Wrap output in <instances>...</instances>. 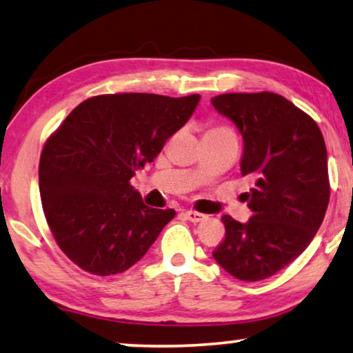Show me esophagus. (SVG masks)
I'll list each match as a JSON object with an SVG mask.
<instances>
[{
	"label": "esophagus",
	"instance_id": "esophagus-1",
	"mask_svg": "<svg viewBox=\"0 0 353 353\" xmlns=\"http://www.w3.org/2000/svg\"><path fill=\"white\" fill-rule=\"evenodd\" d=\"M183 215H185L187 220H190V222H193V223H198V222H201V220L206 219V215L201 212H196V210H185Z\"/></svg>",
	"mask_w": 353,
	"mask_h": 353
}]
</instances>
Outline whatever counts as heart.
<instances>
[{"label": "heart", "mask_w": 353, "mask_h": 353, "mask_svg": "<svg viewBox=\"0 0 353 353\" xmlns=\"http://www.w3.org/2000/svg\"><path fill=\"white\" fill-rule=\"evenodd\" d=\"M206 133H233V131L223 125H214V126H210Z\"/></svg>", "instance_id": "b5f03b06"}]
</instances>
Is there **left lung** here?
<instances>
[{
	"label": "left lung",
	"mask_w": 353,
	"mask_h": 353,
	"mask_svg": "<svg viewBox=\"0 0 353 353\" xmlns=\"http://www.w3.org/2000/svg\"><path fill=\"white\" fill-rule=\"evenodd\" d=\"M243 134L241 172L252 219L223 215L225 239L215 261L239 281L268 279L303 254L330 201L327 145L319 125L281 94L225 93L210 99Z\"/></svg>",
	"instance_id": "8db88e82"
}]
</instances>
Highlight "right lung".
I'll return each instance as SVG.
<instances>
[{"label":"right lung","instance_id":"1","mask_svg":"<svg viewBox=\"0 0 353 353\" xmlns=\"http://www.w3.org/2000/svg\"><path fill=\"white\" fill-rule=\"evenodd\" d=\"M199 98L98 94L72 109L46 141L42 209L57 244L81 270L120 274L174 219V209L145 206L130 179L187 123Z\"/></svg>","mask_w":353,"mask_h":353}]
</instances>
